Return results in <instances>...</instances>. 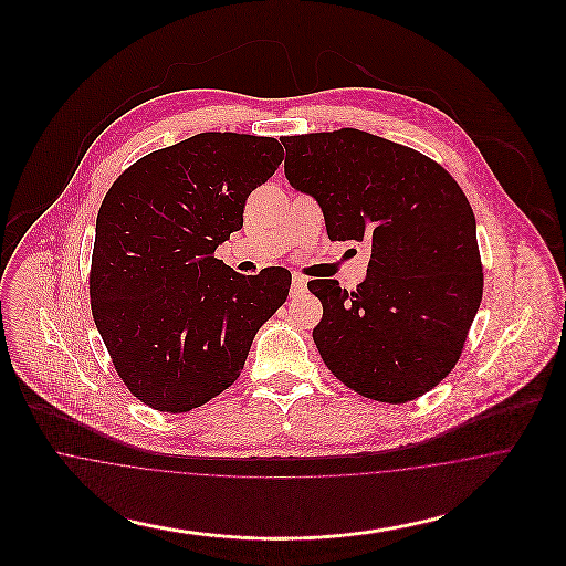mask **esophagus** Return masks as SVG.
<instances>
[{"instance_id": "34e87169", "label": "esophagus", "mask_w": 566, "mask_h": 566, "mask_svg": "<svg viewBox=\"0 0 566 566\" xmlns=\"http://www.w3.org/2000/svg\"><path fill=\"white\" fill-rule=\"evenodd\" d=\"M305 289H307V277L295 273L293 275V284H291V295L298 296L301 293H305Z\"/></svg>"}]
</instances>
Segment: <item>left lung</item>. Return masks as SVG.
<instances>
[{"mask_svg":"<svg viewBox=\"0 0 566 566\" xmlns=\"http://www.w3.org/2000/svg\"><path fill=\"white\" fill-rule=\"evenodd\" d=\"M291 187L314 197L328 240L371 243L354 293L312 280L323 303L314 344L354 392L407 403L448 376L482 303L475 216L429 157L358 132L282 137Z\"/></svg>","mask_w":566,"mask_h":566,"instance_id":"8db88e82","label":"left lung"}]
</instances>
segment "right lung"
I'll list each match as a JSON object with an SVG mask.
<instances>
[{
  "instance_id": "right-lung-1",
  "label": "right lung",
  "mask_w": 566,
  "mask_h": 566,
  "mask_svg": "<svg viewBox=\"0 0 566 566\" xmlns=\"http://www.w3.org/2000/svg\"><path fill=\"white\" fill-rule=\"evenodd\" d=\"M284 159L273 137L199 134L125 169L97 214L91 310L142 403L182 413L242 374L256 331L286 301L291 271L242 275L214 250Z\"/></svg>"
}]
</instances>
